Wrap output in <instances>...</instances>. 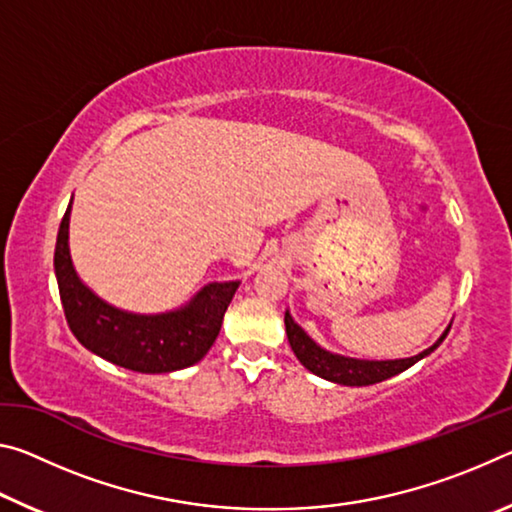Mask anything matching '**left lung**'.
<instances>
[{
    "label": "left lung",
    "instance_id": "1",
    "mask_svg": "<svg viewBox=\"0 0 512 512\" xmlns=\"http://www.w3.org/2000/svg\"><path fill=\"white\" fill-rule=\"evenodd\" d=\"M284 325H287L291 350L296 352V357L302 366L318 377L336 381V384H343V386H370L388 377H395L397 372H404L406 368H411L413 363H418L422 357H427L429 352L436 350L438 345L445 341V336L449 332L447 329V332L438 339V343H433L429 350L420 352L418 357L397 359V361H359V359H345V357H339V354H329L325 350H320L318 345L311 341L296 323H293V318L289 314H284Z\"/></svg>",
    "mask_w": 512,
    "mask_h": 512
}]
</instances>
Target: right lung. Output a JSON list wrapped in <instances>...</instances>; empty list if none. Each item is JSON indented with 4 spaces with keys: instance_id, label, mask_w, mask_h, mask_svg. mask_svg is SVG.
I'll return each mask as SVG.
<instances>
[{
    "instance_id": "1",
    "label": "right lung",
    "mask_w": 512,
    "mask_h": 512,
    "mask_svg": "<svg viewBox=\"0 0 512 512\" xmlns=\"http://www.w3.org/2000/svg\"><path fill=\"white\" fill-rule=\"evenodd\" d=\"M72 207V203H69ZM69 207L60 221L54 271L72 334L90 352L135 372H173L201 361L219 336L223 314L239 282H214L189 307L160 316H135L106 305L76 277L69 259Z\"/></svg>"
}]
</instances>
